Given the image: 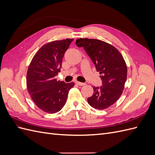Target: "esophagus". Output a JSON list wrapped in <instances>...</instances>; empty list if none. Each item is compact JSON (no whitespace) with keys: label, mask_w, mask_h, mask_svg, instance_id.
<instances>
[{"label":"esophagus","mask_w":155,"mask_h":155,"mask_svg":"<svg viewBox=\"0 0 155 155\" xmlns=\"http://www.w3.org/2000/svg\"><path fill=\"white\" fill-rule=\"evenodd\" d=\"M76 85H80V86H84V85H86V83H81V82H79V81H76Z\"/></svg>","instance_id":"1"}]
</instances>
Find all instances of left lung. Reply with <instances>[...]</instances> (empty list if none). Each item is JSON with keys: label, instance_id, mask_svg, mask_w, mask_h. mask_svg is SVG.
<instances>
[{"label": "left lung", "instance_id": "left-lung-1", "mask_svg": "<svg viewBox=\"0 0 155 155\" xmlns=\"http://www.w3.org/2000/svg\"><path fill=\"white\" fill-rule=\"evenodd\" d=\"M76 44L85 50L102 80L100 88L93 87V95L87 99L88 104L96 109H106L123 93L127 74L123 56L114 46L101 40L80 38Z\"/></svg>", "mask_w": 155, "mask_h": 155}]
</instances>
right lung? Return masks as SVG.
<instances>
[{
  "mask_svg": "<svg viewBox=\"0 0 155 155\" xmlns=\"http://www.w3.org/2000/svg\"><path fill=\"white\" fill-rule=\"evenodd\" d=\"M73 39L54 41L44 45L32 58L27 70L26 87L32 100L43 111L54 114L61 110L74 83L55 79L62 59Z\"/></svg>",
  "mask_w": 155,
  "mask_h": 155,
  "instance_id": "right-lung-1",
  "label": "right lung"
}]
</instances>
